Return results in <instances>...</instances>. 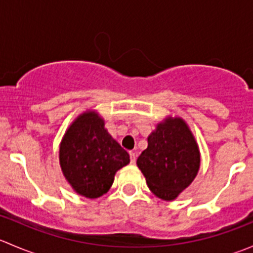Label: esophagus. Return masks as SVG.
Wrapping results in <instances>:
<instances>
[{"label": "esophagus", "instance_id": "34e87169", "mask_svg": "<svg viewBox=\"0 0 253 253\" xmlns=\"http://www.w3.org/2000/svg\"><path fill=\"white\" fill-rule=\"evenodd\" d=\"M129 158H131V164H134L136 163V153L129 152Z\"/></svg>", "mask_w": 253, "mask_h": 253}]
</instances>
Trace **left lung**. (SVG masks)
Instances as JSON below:
<instances>
[{"instance_id": "8db88e82", "label": "left lung", "mask_w": 253, "mask_h": 253, "mask_svg": "<svg viewBox=\"0 0 253 253\" xmlns=\"http://www.w3.org/2000/svg\"><path fill=\"white\" fill-rule=\"evenodd\" d=\"M201 155L192 132L180 117H168L148 137V147L137 159L149 190L172 201L191 185L200 169Z\"/></svg>"}]
</instances>
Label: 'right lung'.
<instances>
[{
  "instance_id": "right-lung-1",
  "label": "right lung",
  "mask_w": 253,
  "mask_h": 253,
  "mask_svg": "<svg viewBox=\"0 0 253 253\" xmlns=\"http://www.w3.org/2000/svg\"><path fill=\"white\" fill-rule=\"evenodd\" d=\"M95 111L79 115L60 144V165L66 180L78 195L98 198L110 190L117 170L129 155L105 129Z\"/></svg>"
}]
</instances>
